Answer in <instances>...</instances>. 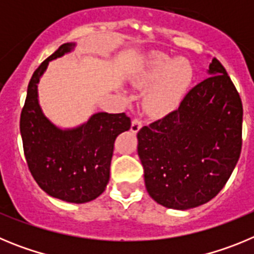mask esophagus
I'll return each mask as SVG.
<instances>
[{
  "label": "esophagus",
  "instance_id": "esophagus-1",
  "mask_svg": "<svg viewBox=\"0 0 254 254\" xmlns=\"http://www.w3.org/2000/svg\"><path fill=\"white\" fill-rule=\"evenodd\" d=\"M142 127V122H141V120H138V118H134L133 121H132V125H131V131L132 132H138L140 131V128Z\"/></svg>",
  "mask_w": 254,
  "mask_h": 254
}]
</instances>
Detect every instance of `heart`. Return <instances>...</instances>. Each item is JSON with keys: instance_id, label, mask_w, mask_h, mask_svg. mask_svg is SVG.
<instances>
[{"instance_id": "obj_1", "label": "heart", "mask_w": 254, "mask_h": 254, "mask_svg": "<svg viewBox=\"0 0 254 254\" xmlns=\"http://www.w3.org/2000/svg\"><path fill=\"white\" fill-rule=\"evenodd\" d=\"M194 81V69L185 58H173L164 53H155L136 71L133 82L150 90L146 94L147 111L163 117L176 112Z\"/></svg>"}]
</instances>
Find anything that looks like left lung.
I'll use <instances>...</instances> for the list:
<instances>
[{
	"instance_id": "obj_1",
	"label": "left lung",
	"mask_w": 254,
	"mask_h": 254,
	"mask_svg": "<svg viewBox=\"0 0 254 254\" xmlns=\"http://www.w3.org/2000/svg\"><path fill=\"white\" fill-rule=\"evenodd\" d=\"M207 75L176 112L137 133L147 193L164 207L188 210L208 202L241 156V96L216 58Z\"/></svg>"
}]
</instances>
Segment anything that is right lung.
Listing matches in <instances>:
<instances>
[{"instance_id":"right-lung-1","label":"right lung","mask_w":254,"mask_h":254,"mask_svg":"<svg viewBox=\"0 0 254 254\" xmlns=\"http://www.w3.org/2000/svg\"><path fill=\"white\" fill-rule=\"evenodd\" d=\"M76 43L62 44L35 69L20 118L24 154L31 176L49 196L71 203L90 202L107 188L117 136L131 128L125 113L98 112L81 125L62 128L44 114L38 84L51 61L64 57Z\"/></svg>"}]
</instances>
